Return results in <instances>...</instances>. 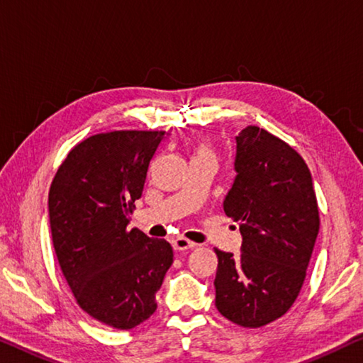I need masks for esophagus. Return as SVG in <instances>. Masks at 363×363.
Listing matches in <instances>:
<instances>
[{
	"label": "esophagus",
	"instance_id": "1",
	"mask_svg": "<svg viewBox=\"0 0 363 363\" xmlns=\"http://www.w3.org/2000/svg\"><path fill=\"white\" fill-rule=\"evenodd\" d=\"M172 247H174L176 250H191V249H195L197 244L192 242V240L186 239V238H182V235H179V238H176L174 240H172Z\"/></svg>",
	"mask_w": 363,
	"mask_h": 363
}]
</instances>
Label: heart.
Listing matches in <instances>:
<instances>
[{"instance_id": "b5f03b06", "label": "heart", "mask_w": 363, "mask_h": 363, "mask_svg": "<svg viewBox=\"0 0 363 363\" xmlns=\"http://www.w3.org/2000/svg\"><path fill=\"white\" fill-rule=\"evenodd\" d=\"M194 158H213L211 148L205 142H199L194 148Z\"/></svg>"}]
</instances>
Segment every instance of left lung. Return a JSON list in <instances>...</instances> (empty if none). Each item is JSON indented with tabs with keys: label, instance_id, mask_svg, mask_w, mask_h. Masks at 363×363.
Here are the masks:
<instances>
[{
	"label": "left lung",
	"instance_id": "left-lung-1",
	"mask_svg": "<svg viewBox=\"0 0 363 363\" xmlns=\"http://www.w3.org/2000/svg\"><path fill=\"white\" fill-rule=\"evenodd\" d=\"M238 171L224 213L239 224L242 254L215 249L216 308L244 328L283 316L302 289L320 231L312 174L289 143L258 125L235 137Z\"/></svg>",
	"mask_w": 363,
	"mask_h": 363
}]
</instances>
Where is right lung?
<instances>
[{
    "label": "right lung",
    "instance_id": "obj_1",
    "mask_svg": "<svg viewBox=\"0 0 363 363\" xmlns=\"http://www.w3.org/2000/svg\"><path fill=\"white\" fill-rule=\"evenodd\" d=\"M164 134L91 135L67 153L50 187L51 239L61 272L79 307L116 330L150 318L172 264L169 242L128 228Z\"/></svg>",
    "mask_w": 363,
    "mask_h": 363
}]
</instances>
